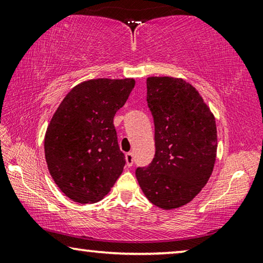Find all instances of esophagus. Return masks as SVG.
<instances>
[{"instance_id":"34e87169","label":"esophagus","mask_w":263,"mask_h":263,"mask_svg":"<svg viewBox=\"0 0 263 263\" xmlns=\"http://www.w3.org/2000/svg\"><path fill=\"white\" fill-rule=\"evenodd\" d=\"M125 159H126V164L127 167H132L133 166V154L131 152H128L125 154Z\"/></svg>"}]
</instances>
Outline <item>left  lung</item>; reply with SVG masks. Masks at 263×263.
Here are the masks:
<instances>
[{
    "label": "left lung",
    "instance_id": "obj_1",
    "mask_svg": "<svg viewBox=\"0 0 263 263\" xmlns=\"http://www.w3.org/2000/svg\"><path fill=\"white\" fill-rule=\"evenodd\" d=\"M146 84L155 154L147 167L136 169V176L151 203L171 210L189 203L210 179L217 153L216 122L184 80L152 77Z\"/></svg>",
    "mask_w": 263,
    "mask_h": 263
}]
</instances>
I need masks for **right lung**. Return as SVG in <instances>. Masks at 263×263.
Segmentation results:
<instances>
[{
	"mask_svg": "<svg viewBox=\"0 0 263 263\" xmlns=\"http://www.w3.org/2000/svg\"><path fill=\"white\" fill-rule=\"evenodd\" d=\"M135 80H89L75 86L53 115L45 136L48 171L73 201L95 203L109 193L125 166L114 117Z\"/></svg>",
	"mask_w": 263,
	"mask_h": 263,
	"instance_id": "1",
	"label": "right lung"
}]
</instances>
